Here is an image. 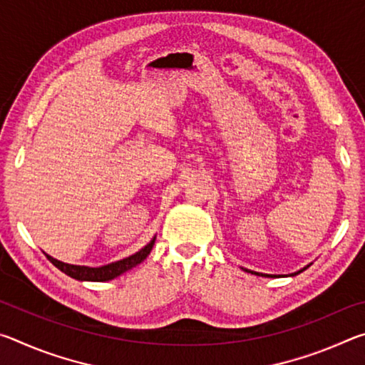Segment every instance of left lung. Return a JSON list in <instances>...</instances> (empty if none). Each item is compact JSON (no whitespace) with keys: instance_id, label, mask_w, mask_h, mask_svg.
<instances>
[{"instance_id":"1","label":"left lung","mask_w":365,"mask_h":365,"mask_svg":"<svg viewBox=\"0 0 365 365\" xmlns=\"http://www.w3.org/2000/svg\"><path fill=\"white\" fill-rule=\"evenodd\" d=\"M307 267H309V265H307ZM246 272H250V274H256V272H252V270H248V269H245ZM302 270H306V267L304 269H302ZM302 270H299V272H302ZM299 272H296V274H299ZM296 274H293V275H296ZM256 275H261V277H264L262 274H256ZM265 277H275V275H265Z\"/></svg>"}]
</instances>
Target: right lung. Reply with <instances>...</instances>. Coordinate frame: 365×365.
Returning <instances> with one entry per match:
<instances>
[{"label": "right lung", "mask_w": 365, "mask_h": 365, "mask_svg": "<svg viewBox=\"0 0 365 365\" xmlns=\"http://www.w3.org/2000/svg\"><path fill=\"white\" fill-rule=\"evenodd\" d=\"M153 245H154V238L151 240V243H148L143 250L135 252L133 256L125 257V259H122V261H117V262H113V264L103 265V267H85V265H72V264L61 262V261H58V259H53L51 256H48V255H46V257L49 259V262H51L53 265H56V267L61 272H64L66 275H69L76 280L108 282V280L115 279V277H119L120 274H123V272L137 267L138 264L143 262L145 259L148 257V255L151 252Z\"/></svg>", "instance_id": "1"}]
</instances>
